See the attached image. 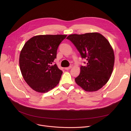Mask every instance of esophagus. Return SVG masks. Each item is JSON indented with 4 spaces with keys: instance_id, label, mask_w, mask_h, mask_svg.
Listing matches in <instances>:
<instances>
[{
    "instance_id": "34e87169",
    "label": "esophagus",
    "mask_w": 131,
    "mask_h": 131,
    "mask_svg": "<svg viewBox=\"0 0 131 131\" xmlns=\"http://www.w3.org/2000/svg\"><path fill=\"white\" fill-rule=\"evenodd\" d=\"M71 68H72V66H69V67H65V70H68L71 69Z\"/></svg>"
}]
</instances>
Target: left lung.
<instances>
[{
  "label": "left lung",
  "mask_w": 131,
  "mask_h": 131,
  "mask_svg": "<svg viewBox=\"0 0 131 131\" xmlns=\"http://www.w3.org/2000/svg\"><path fill=\"white\" fill-rule=\"evenodd\" d=\"M67 39L74 44L81 57L87 60L85 66H81L75 82L86 91L99 90L109 80L114 65V52L109 41L97 32L71 34Z\"/></svg>",
  "instance_id": "left-lung-1"
}]
</instances>
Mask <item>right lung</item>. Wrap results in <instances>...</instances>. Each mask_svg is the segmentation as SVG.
Returning a JSON list of instances; mask_svg holds the SVG:
<instances>
[{"label": "right lung", "mask_w": 131, "mask_h": 131, "mask_svg": "<svg viewBox=\"0 0 131 131\" xmlns=\"http://www.w3.org/2000/svg\"><path fill=\"white\" fill-rule=\"evenodd\" d=\"M67 35H39L29 39L19 55L22 76L33 90L45 93L56 86L63 72L55 64L59 45Z\"/></svg>", "instance_id": "right-lung-1"}]
</instances>
